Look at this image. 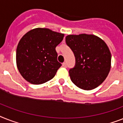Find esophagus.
I'll use <instances>...</instances> for the list:
<instances>
[{
  "mask_svg": "<svg viewBox=\"0 0 123 123\" xmlns=\"http://www.w3.org/2000/svg\"><path fill=\"white\" fill-rule=\"evenodd\" d=\"M62 66H63L64 68H66L67 67L66 63V62H63V63H62Z\"/></svg>",
  "mask_w": 123,
  "mask_h": 123,
  "instance_id": "1",
  "label": "esophagus"
}]
</instances>
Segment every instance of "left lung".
<instances>
[{
	"instance_id": "left-lung-1",
	"label": "left lung",
	"mask_w": 123,
	"mask_h": 123,
	"mask_svg": "<svg viewBox=\"0 0 123 123\" xmlns=\"http://www.w3.org/2000/svg\"><path fill=\"white\" fill-rule=\"evenodd\" d=\"M66 43L75 57L69 71L72 82L85 90L97 88L105 80L111 69V54L106 43L93 35H68Z\"/></svg>"
}]
</instances>
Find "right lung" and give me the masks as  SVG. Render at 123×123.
<instances>
[{"instance_id":"right-lung-1","label":"right lung","mask_w":123,"mask_h":123,"mask_svg":"<svg viewBox=\"0 0 123 123\" xmlns=\"http://www.w3.org/2000/svg\"><path fill=\"white\" fill-rule=\"evenodd\" d=\"M64 34L47 28L33 29L21 38L16 49L17 67L31 84L40 85L54 77L62 64L57 61L55 47Z\"/></svg>"}]
</instances>
